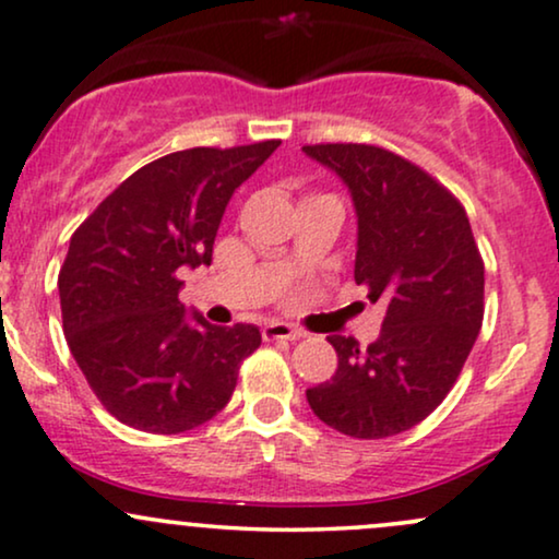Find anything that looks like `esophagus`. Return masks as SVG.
Instances as JSON below:
<instances>
[{
  "label": "esophagus",
  "instance_id": "esophagus-1",
  "mask_svg": "<svg viewBox=\"0 0 559 559\" xmlns=\"http://www.w3.org/2000/svg\"><path fill=\"white\" fill-rule=\"evenodd\" d=\"M261 336H264L266 342H274V340L295 342V340H302L306 332H302V329H298V326H293V323L269 321V323H264V329H261Z\"/></svg>",
  "mask_w": 559,
  "mask_h": 559
}]
</instances>
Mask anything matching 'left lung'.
I'll return each mask as SVG.
<instances>
[{"label": "left lung", "instance_id": "left-lung-1", "mask_svg": "<svg viewBox=\"0 0 559 559\" xmlns=\"http://www.w3.org/2000/svg\"><path fill=\"white\" fill-rule=\"evenodd\" d=\"M357 212L355 282L385 306L381 336L360 347L326 336L340 365L306 391L313 415L349 438L409 430L436 412L485 319V261L466 210L443 183L378 144H306Z\"/></svg>", "mask_w": 559, "mask_h": 559}]
</instances>
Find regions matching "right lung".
I'll list each match as a JSON object with an SVG mask.
<instances>
[{
  "label": "right lung",
  "instance_id": "obj_1",
  "mask_svg": "<svg viewBox=\"0 0 559 559\" xmlns=\"http://www.w3.org/2000/svg\"><path fill=\"white\" fill-rule=\"evenodd\" d=\"M277 147L264 140L157 157L74 230L59 272L61 323L82 376L119 423L176 436L230 402L259 329L186 319L178 272L210 266L233 191Z\"/></svg>",
  "mask_w": 559,
  "mask_h": 559
}]
</instances>
